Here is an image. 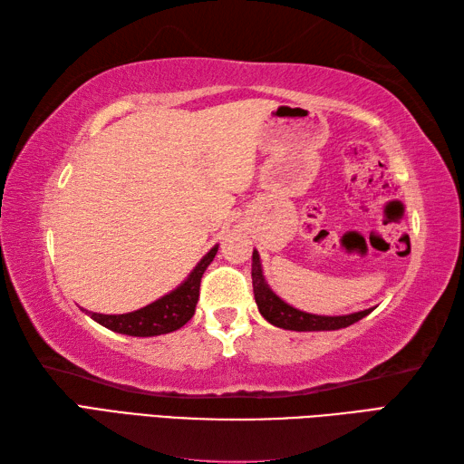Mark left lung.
I'll return each instance as SVG.
<instances>
[{
  "label": "left lung",
  "mask_w": 464,
  "mask_h": 464,
  "mask_svg": "<svg viewBox=\"0 0 464 464\" xmlns=\"http://www.w3.org/2000/svg\"><path fill=\"white\" fill-rule=\"evenodd\" d=\"M251 267H253L251 269L253 293H255V301H257L259 313L271 324H275V327H281L287 331H334V329L349 327V324L361 321L371 313V309H364L359 313L343 314V317H321V314L303 313L299 309L291 307V304H287L283 299H279L277 295L269 289V285L265 283V277H263L257 251H253Z\"/></svg>",
  "instance_id": "8db88e82"
}]
</instances>
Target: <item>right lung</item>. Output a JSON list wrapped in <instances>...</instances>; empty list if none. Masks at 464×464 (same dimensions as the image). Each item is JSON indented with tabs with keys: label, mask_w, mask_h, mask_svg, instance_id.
<instances>
[{
	"label": "right lung",
	"mask_w": 464,
	"mask_h": 464,
	"mask_svg": "<svg viewBox=\"0 0 464 464\" xmlns=\"http://www.w3.org/2000/svg\"><path fill=\"white\" fill-rule=\"evenodd\" d=\"M215 255L217 247H213L199 263H197V267L191 271V275L187 277L181 287H177L169 295H165L160 301L147 304V307L140 311L125 314L90 313L92 319L103 324L107 329L131 334V337H155V334H165L181 329L195 314V304L199 301L201 277L205 269L209 267Z\"/></svg>",
	"instance_id": "obj_1"
}]
</instances>
